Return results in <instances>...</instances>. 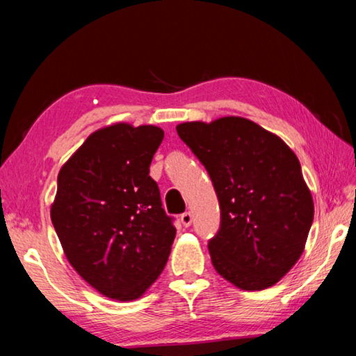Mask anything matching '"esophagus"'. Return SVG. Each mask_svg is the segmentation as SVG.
Segmentation results:
<instances>
[{
    "instance_id": "esophagus-1",
    "label": "esophagus",
    "mask_w": 356,
    "mask_h": 356,
    "mask_svg": "<svg viewBox=\"0 0 356 356\" xmlns=\"http://www.w3.org/2000/svg\"><path fill=\"white\" fill-rule=\"evenodd\" d=\"M193 221V215L190 212H185L180 215V222H182L184 227H188Z\"/></svg>"
}]
</instances>
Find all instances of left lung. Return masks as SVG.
<instances>
[{
	"label": "left lung",
	"mask_w": 356,
	"mask_h": 356,
	"mask_svg": "<svg viewBox=\"0 0 356 356\" xmlns=\"http://www.w3.org/2000/svg\"><path fill=\"white\" fill-rule=\"evenodd\" d=\"M176 130L218 196L221 222L209 240L215 270L243 291L276 284L300 259L314 220L297 155L245 118L184 122Z\"/></svg>",
	"instance_id": "left-lung-1"
}]
</instances>
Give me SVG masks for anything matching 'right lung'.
I'll list each match as a JSON object with an SVG mask.
<instances>
[{"instance_id": "1", "label": "right lung", "mask_w": 356, "mask_h": 356, "mask_svg": "<svg viewBox=\"0 0 356 356\" xmlns=\"http://www.w3.org/2000/svg\"><path fill=\"white\" fill-rule=\"evenodd\" d=\"M163 135L155 125L100 129L58 174L50 215L59 242L76 273L108 298H140L171 252L176 227L149 176Z\"/></svg>"}]
</instances>
